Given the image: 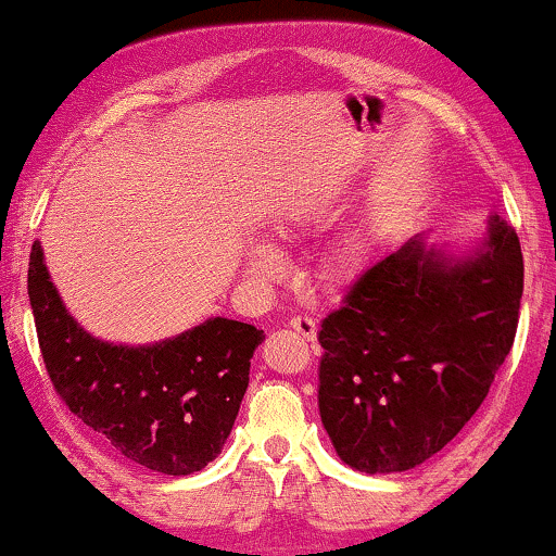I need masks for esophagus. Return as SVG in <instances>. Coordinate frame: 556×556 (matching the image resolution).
<instances>
[{
	"instance_id": "esophagus-1",
	"label": "esophagus",
	"mask_w": 556,
	"mask_h": 556,
	"mask_svg": "<svg viewBox=\"0 0 556 556\" xmlns=\"http://www.w3.org/2000/svg\"><path fill=\"white\" fill-rule=\"evenodd\" d=\"M288 327H291L295 334H301L308 342L316 340V321L312 319V316H291Z\"/></svg>"
}]
</instances>
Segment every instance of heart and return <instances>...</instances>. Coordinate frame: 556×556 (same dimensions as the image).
I'll use <instances>...</instances> for the list:
<instances>
[{
    "mask_svg": "<svg viewBox=\"0 0 556 556\" xmlns=\"http://www.w3.org/2000/svg\"><path fill=\"white\" fill-rule=\"evenodd\" d=\"M280 232L283 235H293L295 232V225L293 222H286L283 227H280ZM357 263V255L355 250H340L337 255H331L327 261V278L331 280H342L348 278L352 268H355ZM244 265H248V270L252 276H261V278H270L276 276L280 263H278V255L268 248H250L248 255H244Z\"/></svg>",
    "mask_w": 556,
    "mask_h": 556,
    "instance_id": "b5f03b06",
    "label": "heart"
}]
</instances>
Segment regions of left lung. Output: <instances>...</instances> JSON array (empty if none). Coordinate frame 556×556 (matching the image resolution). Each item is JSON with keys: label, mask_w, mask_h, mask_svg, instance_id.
Listing matches in <instances>:
<instances>
[{"label": "left lung", "mask_w": 556, "mask_h": 556, "mask_svg": "<svg viewBox=\"0 0 556 556\" xmlns=\"http://www.w3.org/2000/svg\"><path fill=\"white\" fill-rule=\"evenodd\" d=\"M521 293L501 216L465 257L416 235L370 265L319 329V414L342 463L403 472L452 442L514 348Z\"/></svg>", "instance_id": "1"}]
</instances>
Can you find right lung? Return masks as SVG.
<instances>
[{
  "label": "right lung",
  "instance_id": "1",
  "mask_svg": "<svg viewBox=\"0 0 556 556\" xmlns=\"http://www.w3.org/2000/svg\"><path fill=\"white\" fill-rule=\"evenodd\" d=\"M27 295L55 393L86 427L163 475L199 472L222 452L263 329L214 316L142 348L97 340L63 306L40 242L30 252Z\"/></svg>",
  "mask_w": 556,
  "mask_h": 556
}]
</instances>
